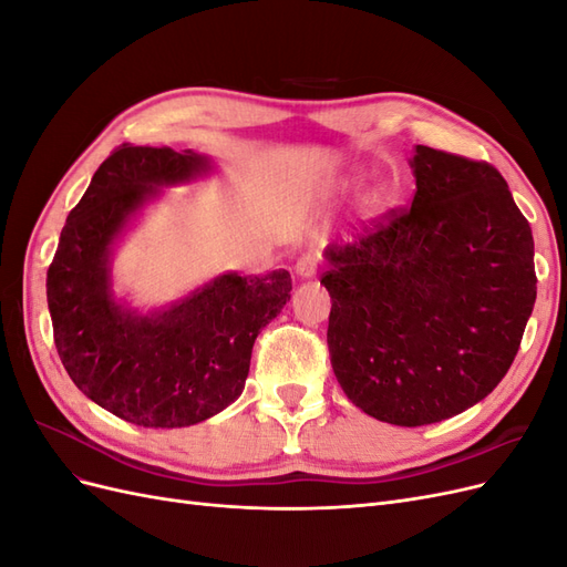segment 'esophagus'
I'll return each instance as SVG.
<instances>
[{"label":"esophagus","mask_w":567,"mask_h":567,"mask_svg":"<svg viewBox=\"0 0 567 567\" xmlns=\"http://www.w3.org/2000/svg\"><path fill=\"white\" fill-rule=\"evenodd\" d=\"M317 269H319V262H317V257L312 252H305V255L298 257L296 274H298L300 279H312L315 274H317Z\"/></svg>","instance_id":"obj_1"}]
</instances>
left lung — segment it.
Instances as JSON below:
<instances>
[{
	"mask_svg": "<svg viewBox=\"0 0 567 567\" xmlns=\"http://www.w3.org/2000/svg\"><path fill=\"white\" fill-rule=\"evenodd\" d=\"M416 192L326 250V342L348 400L404 427L452 419L499 385L537 298L535 241L499 169L416 146Z\"/></svg>",
	"mask_w": 567,
	"mask_h": 567,
	"instance_id": "8db88e82",
	"label": "left lung"
}]
</instances>
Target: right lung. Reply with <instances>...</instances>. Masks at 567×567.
<instances>
[{"label": "right lung", "instance_id": "right-lung-1", "mask_svg": "<svg viewBox=\"0 0 567 567\" xmlns=\"http://www.w3.org/2000/svg\"><path fill=\"white\" fill-rule=\"evenodd\" d=\"M208 169L194 151L113 148L65 219L47 271L54 342L73 383L117 419L184 427L215 416L244 392L252 342L290 300L286 269L225 274L173 310L140 317L109 288V248L158 184Z\"/></svg>", "mask_w": 567, "mask_h": 567}]
</instances>
